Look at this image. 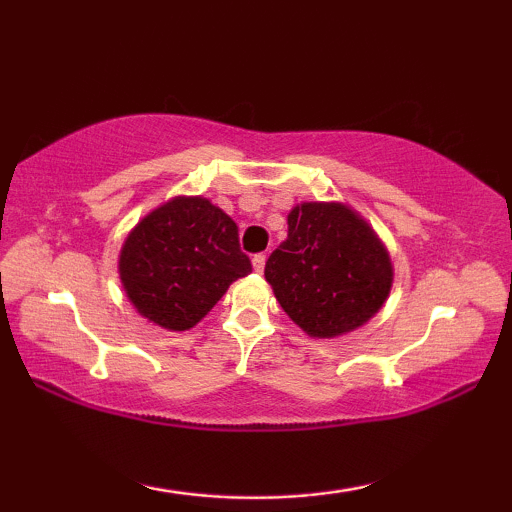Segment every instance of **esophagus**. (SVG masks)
Masks as SVG:
<instances>
[{
    "mask_svg": "<svg viewBox=\"0 0 512 512\" xmlns=\"http://www.w3.org/2000/svg\"><path fill=\"white\" fill-rule=\"evenodd\" d=\"M251 265H254L256 272H263L265 270V254H256L251 258Z\"/></svg>",
    "mask_w": 512,
    "mask_h": 512,
    "instance_id": "esophagus-1",
    "label": "esophagus"
}]
</instances>
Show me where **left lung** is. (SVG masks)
Wrapping results in <instances>:
<instances>
[{
    "label": "left lung",
    "instance_id": "left-lung-1",
    "mask_svg": "<svg viewBox=\"0 0 512 512\" xmlns=\"http://www.w3.org/2000/svg\"><path fill=\"white\" fill-rule=\"evenodd\" d=\"M286 221L265 279L293 324L310 338H338L373 319L394 284L375 230L342 202H303Z\"/></svg>",
    "mask_w": 512,
    "mask_h": 512
}]
</instances>
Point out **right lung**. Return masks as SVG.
Returning <instances> with one entry per match:
<instances>
[{
    "label": "right lung",
    "mask_w": 512,
    "mask_h": 512,
    "mask_svg": "<svg viewBox=\"0 0 512 512\" xmlns=\"http://www.w3.org/2000/svg\"><path fill=\"white\" fill-rule=\"evenodd\" d=\"M123 289L135 310L167 331H188L251 261L230 216L207 198L167 200L125 237L118 258Z\"/></svg>",
    "instance_id": "right-lung-1"
}]
</instances>
